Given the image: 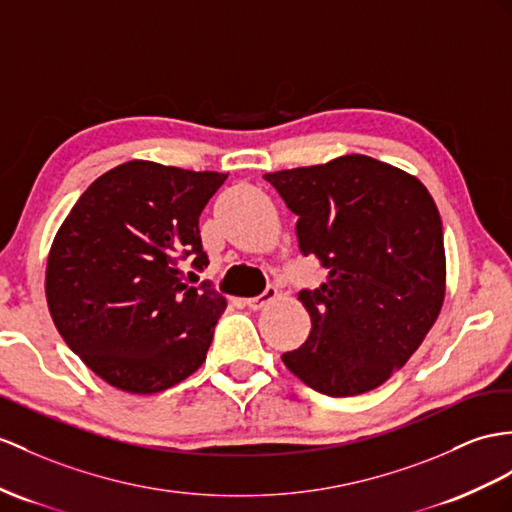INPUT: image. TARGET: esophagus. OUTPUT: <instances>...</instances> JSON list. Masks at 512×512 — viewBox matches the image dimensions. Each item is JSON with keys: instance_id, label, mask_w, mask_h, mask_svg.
<instances>
[{"instance_id": "1", "label": "esophagus", "mask_w": 512, "mask_h": 512, "mask_svg": "<svg viewBox=\"0 0 512 512\" xmlns=\"http://www.w3.org/2000/svg\"><path fill=\"white\" fill-rule=\"evenodd\" d=\"M278 297V289L276 286H267V289L260 293L258 297H249V299H245V304L252 308V310H260V308H265L269 302H273V299Z\"/></svg>"}]
</instances>
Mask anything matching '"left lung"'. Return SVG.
Instances as JSON below:
<instances>
[{"mask_svg": "<svg viewBox=\"0 0 512 512\" xmlns=\"http://www.w3.org/2000/svg\"><path fill=\"white\" fill-rule=\"evenodd\" d=\"M297 215V243L328 269L302 291L313 328L282 354L323 395L373 391L417 352L445 299L439 210L415 176L363 154L265 173Z\"/></svg>", "mask_w": 512, "mask_h": 512, "instance_id": "obj_1", "label": "left lung"}]
</instances>
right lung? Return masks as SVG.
Instances as JSON below:
<instances>
[{
  "instance_id": "right-lung-1",
  "label": "right lung",
  "mask_w": 512,
  "mask_h": 512,
  "mask_svg": "<svg viewBox=\"0 0 512 512\" xmlns=\"http://www.w3.org/2000/svg\"><path fill=\"white\" fill-rule=\"evenodd\" d=\"M228 173L130 160L86 189L47 256L45 295L62 339L115 389L152 395L206 360L226 297L189 286L204 269L199 215Z\"/></svg>"
}]
</instances>
